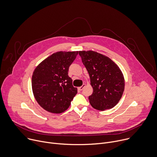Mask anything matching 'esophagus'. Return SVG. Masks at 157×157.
<instances>
[{"instance_id":"esophagus-1","label":"esophagus","mask_w":157,"mask_h":157,"mask_svg":"<svg viewBox=\"0 0 157 157\" xmlns=\"http://www.w3.org/2000/svg\"><path fill=\"white\" fill-rule=\"evenodd\" d=\"M85 86V84H83V85L81 86H80V87H78V89L79 90H82Z\"/></svg>"}]
</instances>
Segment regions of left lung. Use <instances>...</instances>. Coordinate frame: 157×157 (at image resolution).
<instances>
[{
  "label": "left lung",
  "instance_id": "left-lung-1",
  "mask_svg": "<svg viewBox=\"0 0 157 157\" xmlns=\"http://www.w3.org/2000/svg\"><path fill=\"white\" fill-rule=\"evenodd\" d=\"M93 87L88 99L93 108L100 111L111 109L121 100L124 90V75L108 57L93 51H79Z\"/></svg>",
  "mask_w": 157,
  "mask_h": 157
}]
</instances>
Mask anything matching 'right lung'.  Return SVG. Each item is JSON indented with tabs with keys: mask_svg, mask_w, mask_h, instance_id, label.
I'll return each instance as SVG.
<instances>
[{
	"mask_svg": "<svg viewBox=\"0 0 157 157\" xmlns=\"http://www.w3.org/2000/svg\"><path fill=\"white\" fill-rule=\"evenodd\" d=\"M78 51L55 52L35 69L31 80L34 97L46 111L62 113L68 109L77 93L68 75L70 66Z\"/></svg>",
	"mask_w": 157,
	"mask_h": 157,
	"instance_id": "1",
	"label": "right lung"
}]
</instances>
